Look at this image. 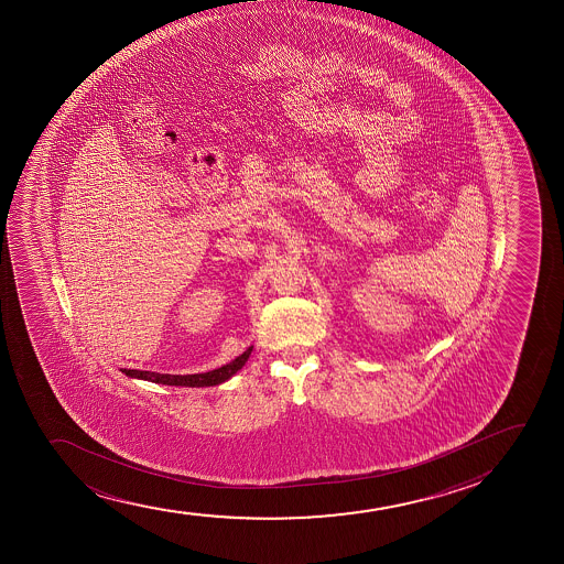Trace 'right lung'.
Instances as JSON below:
<instances>
[{
  "mask_svg": "<svg viewBox=\"0 0 564 564\" xmlns=\"http://www.w3.org/2000/svg\"><path fill=\"white\" fill-rule=\"evenodd\" d=\"M253 346H250L245 354H240L237 359L227 362L220 369L208 370L202 375H160V372H150V370L122 369L123 375L130 378H139V380H149V382L163 383V386H184V388H208V386H218L229 380L231 376L237 375L248 357L252 354Z\"/></svg>",
  "mask_w": 564,
  "mask_h": 564,
  "instance_id": "add662e5",
  "label": "right lung"
}]
</instances>
